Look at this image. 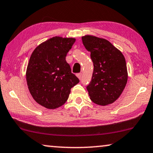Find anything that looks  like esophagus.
<instances>
[{
  "label": "esophagus",
  "mask_w": 153,
  "mask_h": 153,
  "mask_svg": "<svg viewBox=\"0 0 153 153\" xmlns=\"http://www.w3.org/2000/svg\"><path fill=\"white\" fill-rule=\"evenodd\" d=\"M76 76H77V77H78V78H79V79H80L82 78V74H77L76 75Z\"/></svg>",
  "instance_id": "34e87169"
}]
</instances>
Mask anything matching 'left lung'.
Here are the masks:
<instances>
[{"mask_svg": "<svg viewBox=\"0 0 153 153\" xmlns=\"http://www.w3.org/2000/svg\"><path fill=\"white\" fill-rule=\"evenodd\" d=\"M82 39L91 53L94 66L91 81L87 87L90 99L101 106L111 104L119 98L128 82L126 59L105 39L87 34Z\"/></svg>", "mask_w": 153, "mask_h": 153, "instance_id": "8db88e82", "label": "left lung"}]
</instances>
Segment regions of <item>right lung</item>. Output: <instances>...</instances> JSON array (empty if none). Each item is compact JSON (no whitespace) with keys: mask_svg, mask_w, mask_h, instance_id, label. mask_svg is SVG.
I'll return each mask as SVG.
<instances>
[{"mask_svg":"<svg viewBox=\"0 0 153 153\" xmlns=\"http://www.w3.org/2000/svg\"><path fill=\"white\" fill-rule=\"evenodd\" d=\"M76 42L72 37L54 36L35 48L26 69L28 89L38 104L49 109L63 105L71 89L79 82L66 56Z\"/></svg>","mask_w":153,"mask_h":153,"instance_id":"add662e5","label":"right lung"}]
</instances>
